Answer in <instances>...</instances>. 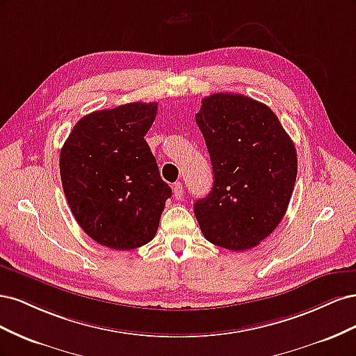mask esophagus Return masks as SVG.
I'll return each mask as SVG.
<instances>
[{
  "label": "esophagus",
  "mask_w": 356,
  "mask_h": 356,
  "mask_svg": "<svg viewBox=\"0 0 356 356\" xmlns=\"http://www.w3.org/2000/svg\"><path fill=\"white\" fill-rule=\"evenodd\" d=\"M172 191H174V197L177 200H179L182 197V195H184V190H182L181 182H175V184L172 186Z\"/></svg>",
  "instance_id": "1"
}]
</instances>
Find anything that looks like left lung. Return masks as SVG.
Returning <instances> with one entry per match:
<instances>
[{"label":"left lung","instance_id":"left-lung-1","mask_svg":"<svg viewBox=\"0 0 356 356\" xmlns=\"http://www.w3.org/2000/svg\"><path fill=\"white\" fill-rule=\"evenodd\" d=\"M196 123L212 163L213 186L195 215L211 243L257 246L281 222L297 178V152L276 114L243 95L213 93Z\"/></svg>","mask_w":356,"mask_h":356}]
</instances>
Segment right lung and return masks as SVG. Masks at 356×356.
I'll use <instances>...</instances> for the list:
<instances>
[{"label":"right lung","mask_w":356,"mask_h":356,"mask_svg":"<svg viewBox=\"0 0 356 356\" xmlns=\"http://www.w3.org/2000/svg\"><path fill=\"white\" fill-rule=\"evenodd\" d=\"M157 102H132L84 115L60 149L62 187L75 221L111 250L152 241L172 190L144 136Z\"/></svg>","instance_id":"1"}]
</instances>
